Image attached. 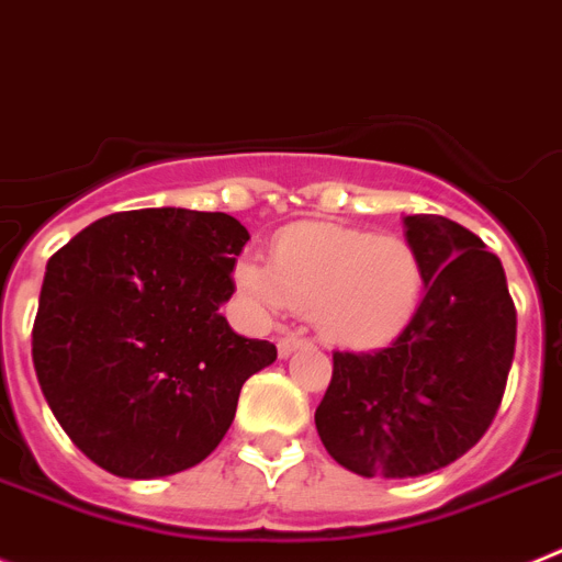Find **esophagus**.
Listing matches in <instances>:
<instances>
[{
	"instance_id": "obj_1",
	"label": "esophagus",
	"mask_w": 562,
	"mask_h": 562,
	"mask_svg": "<svg viewBox=\"0 0 562 562\" xmlns=\"http://www.w3.org/2000/svg\"><path fill=\"white\" fill-rule=\"evenodd\" d=\"M302 345H308V339H302V336H294V334H285L277 339V353L285 359V356H291L296 348H302Z\"/></svg>"
}]
</instances>
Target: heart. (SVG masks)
Returning <instances> with one entry per match:
<instances>
[{
    "label": "heart",
    "instance_id": "b5f03b06",
    "mask_svg": "<svg viewBox=\"0 0 562 562\" xmlns=\"http://www.w3.org/2000/svg\"><path fill=\"white\" fill-rule=\"evenodd\" d=\"M237 285L266 311H311L339 348H379L416 316L424 291L416 248L396 234L300 223L277 234L271 266L243 260Z\"/></svg>",
    "mask_w": 562,
    "mask_h": 562
}]
</instances>
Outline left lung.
Listing matches in <instances>:
<instances>
[{
    "mask_svg": "<svg viewBox=\"0 0 562 562\" xmlns=\"http://www.w3.org/2000/svg\"><path fill=\"white\" fill-rule=\"evenodd\" d=\"M404 226L427 294L387 348L336 350L314 416L330 458L364 477L427 475L472 450L515 356V302L484 240L438 214H409Z\"/></svg>",
    "mask_w": 562,
    "mask_h": 562,
    "instance_id": "1",
    "label": "left lung"
}]
</instances>
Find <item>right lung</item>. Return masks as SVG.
Masks as SVG:
<instances>
[{
	"label": "right lung",
	"mask_w": 562,
	"mask_h": 562,
	"mask_svg": "<svg viewBox=\"0 0 562 562\" xmlns=\"http://www.w3.org/2000/svg\"><path fill=\"white\" fill-rule=\"evenodd\" d=\"M246 243L232 214L138 209L47 260L33 364L56 422L101 470L149 481L200 463L248 375L277 359L221 314Z\"/></svg>",
	"instance_id": "obj_1"
}]
</instances>
